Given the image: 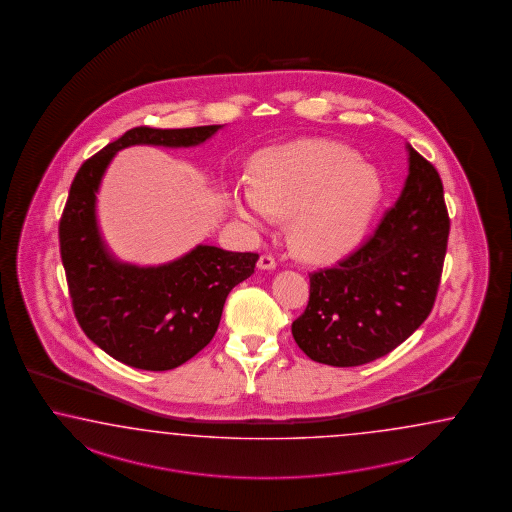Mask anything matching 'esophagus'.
<instances>
[{
	"instance_id": "1",
	"label": "esophagus",
	"mask_w": 512,
	"mask_h": 512,
	"mask_svg": "<svg viewBox=\"0 0 512 512\" xmlns=\"http://www.w3.org/2000/svg\"><path fill=\"white\" fill-rule=\"evenodd\" d=\"M257 266L261 268V270H274L275 266H277V261H275L272 255H268V253H264L259 257V262H257Z\"/></svg>"
}]
</instances>
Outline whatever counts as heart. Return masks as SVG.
Wrapping results in <instances>:
<instances>
[{"label":"heart","instance_id":"b5f03b06","mask_svg":"<svg viewBox=\"0 0 512 512\" xmlns=\"http://www.w3.org/2000/svg\"><path fill=\"white\" fill-rule=\"evenodd\" d=\"M379 196V174L355 151L309 142L262 153L253 185L233 188L231 205L259 229L272 224L274 212L292 214L290 238L296 250L329 261L359 242Z\"/></svg>","mask_w":512,"mask_h":512}]
</instances>
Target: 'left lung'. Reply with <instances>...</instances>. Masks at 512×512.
<instances>
[{
	"label": "left lung",
	"instance_id": "obj_1",
	"mask_svg": "<svg viewBox=\"0 0 512 512\" xmlns=\"http://www.w3.org/2000/svg\"><path fill=\"white\" fill-rule=\"evenodd\" d=\"M409 175L374 235L311 274L307 309L292 337L312 361L361 366L398 348L435 305L449 216L435 166L407 144Z\"/></svg>",
	"mask_w": 512,
	"mask_h": 512
}]
</instances>
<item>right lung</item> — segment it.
Returning a JSON list of instances; mask_svg holds the SVG:
<instances>
[{
    "mask_svg": "<svg viewBox=\"0 0 512 512\" xmlns=\"http://www.w3.org/2000/svg\"><path fill=\"white\" fill-rule=\"evenodd\" d=\"M220 127H133L81 164L70 187L59 244L75 318L96 346L138 370H172L200 353L218 329L229 292L253 274L259 255L200 244L161 266L116 261L96 220L101 177L124 148H190Z\"/></svg>",
    "mask_w": 512,
    "mask_h": 512,
    "instance_id": "1",
    "label": "right lung"
}]
</instances>
